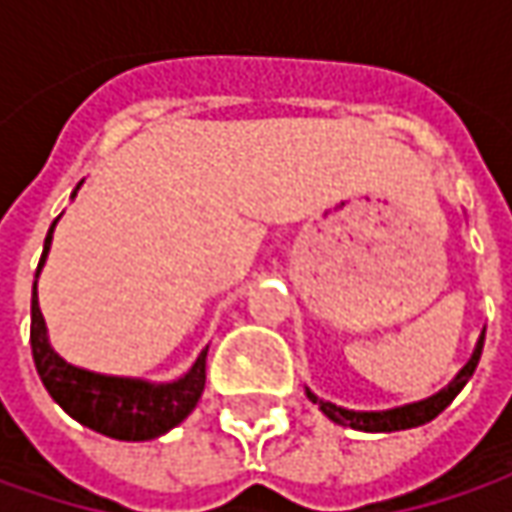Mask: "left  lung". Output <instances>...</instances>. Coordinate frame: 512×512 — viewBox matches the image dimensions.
<instances>
[{
    "label": "left lung",
    "instance_id": "8db88e82",
    "mask_svg": "<svg viewBox=\"0 0 512 512\" xmlns=\"http://www.w3.org/2000/svg\"><path fill=\"white\" fill-rule=\"evenodd\" d=\"M482 347H484V336L479 339V344H476V350H473L470 362L462 367V373H459L453 382L447 384L442 393H436V396H430V399H424V402L407 404V407L384 410V413H356V410H344V407H336V404L322 402V399H319V396H313V393H307V396H310V402L322 407V413H325L327 419H333L336 424H344V427H353V430H367V433H393V430L419 427V424L424 422H433V419L442 413L444 407L459 396V390H462L464 384H467V379L473 376L476 364H479V359H482Z\"/></svg>",
    "mask_w": 512,
    "mask_h": 512
}]
</instances>
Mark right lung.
Wrapping results in <instances>:
<instances>
[{
  "label": "right lung",
  "mask_w": 512,
  "mask_h": 512,
  "mask_svg": "<svg viewBox=\"0 0 512 512\" xmlns=\"http://www.w3.org/2000/svg\"><path fill=\"white\" fill-rule=\"evenodd\" d=\"M53 225L45 236V250L36 267V276L48 256ZM30 350H33L36 373L48 387L53 402L79 424L110 439H122V442H148L168 433L170 427H176L196 407L205 390L207 350H202V356L190 367L185 379L170 384L113 379V376L88 373V370L62 362L50 350L48 336H45V319L36 299V282H33V299H30Z\"/></svg>",
  "instance_id": "obj_1"
}]
</instances>
